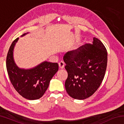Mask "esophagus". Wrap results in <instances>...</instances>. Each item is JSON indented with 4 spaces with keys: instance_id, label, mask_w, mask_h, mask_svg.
I'll return each mask as SVG.
<instances>
[{
    "instance_id": "34e87169",
    "label": "esophagus",
    "mask_w": 124,
    "mask_h": 124,
    "mask_svg": "<svg viewBox=\"0 0 124 124\" xmlns=\"http://www.w3.org/2000/svg\"><path fill=\"white\" fill-rule=\"evenodd\" d=\"M58 65H59V67L60 69H63L64 67V63L63 62H61L59 63V64H58Z\"/></svg>"
}]
</instances>
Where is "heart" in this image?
<instances>
[{
    "label": "heart",
    "instance_id": "heart-1",
    "mask_svg": "<svg viewBox=\"0 0 124 124\" xmlns=\"http://www.w3.org/2000/svg\"><path fill=\"white\" fill-rule=\"evenodd\" d=\"M78 52H79L78 50V49L75 50V54H78Z\"/></svg>",
    "mask_w": 124,
    "mask_h": 124
}]
</instances>
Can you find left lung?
I'll list each match as a JSON object with an SVG mask.
<instances>
[{
    "mask_svg": "<svg viewBox=\"0 0 124 124\" xmlns=\"http://www.w3.org/2000/svg\"><path fill=\"white\" fill-rule=\"evenodd\" d=\"M77 49V54L75 50L64 56L68 73L65 87L71 97L81 100L92 96L101 84L107 65V52L96 38L92 44H85Z\"/></svg>",
    "mask_w": 124,
    "mask_h": 124,
    "instance_id": "1",
    "label": "left lung"
}]
</instances>
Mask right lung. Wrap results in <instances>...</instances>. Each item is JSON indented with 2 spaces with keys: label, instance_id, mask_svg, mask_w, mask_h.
<instances>
[{
  "label": "right lung",
  "instance_id": "right-lung-1",
  "mask_svg": "<svg viewBox=\"0 0 124 124\" xmlns=\"http://www.w3.org/2000/svg\"><path fill=\"white\" fill-rule=\"evenodd\" d=\"M18 39L12 42L7 54L8 75L15 89L20 95L27 100H38L46 91L50 80L58 70V64L44 61L33 68H20L15 62L13 56L14 47Z\"/></svg>",
  "mask_w": 124,
  "mask_h": 124
}]
</instances>
